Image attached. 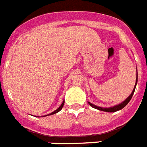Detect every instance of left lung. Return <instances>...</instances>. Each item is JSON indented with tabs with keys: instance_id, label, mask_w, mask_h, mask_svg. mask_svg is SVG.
I'll list each match as a JSON object with an SVG mask.
<instances>
[{
	"instance_id": "left-lung-1",
	"label": "left lung",
	"mask_w": 147,
	"mask_h": 147,
	"mask_svg": "<svg viewBox=\"0 0 147 147\" xmlns=\"http://www.w3.org/2000/svg\"><path fill=\"white\" fill-rule=\"evenodd\" d=\"M137 84H138V70H137V75H136V82H135V85H134V89H133L132 92H131V93L130 94V96H129L125 99V100H124L123 102H121L120 104H118L117 105L113 106V107H110V108H102V107H98V106H96V105H95L92 104V103H90V102H88V104L90 105L92 108H96V109L99 110V111H102L110 112V113H111V112L117 111L123 109V108H124V107L128 104V103H129V101L131 100V98L133 94H134V90H135V88H136Z\"/></svg>"
}]
</instances>
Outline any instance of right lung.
<instances>
[{
	"instance_id": "add662e5",
	"label": "right lung",
	"mask_w": 147,
	"mask_h": 147,
	"mask_svg": "<svg viewBox=\"0 0 147 147\" xmlns=\"http://www.w3.org/2000/svg\"><path fill=\"white\" fill-rule=\"evenodd\" d=\"M63 105H64V100H63V102H62V104L60 105V107H59V108H57V110H55V111H53L52 113H49V114H47V115H45V116H42V117H46V116H50V115H52V114H55V113H58V112L60 111H61V109H62V108H63Z\"/></svg>"
}]
</instances>
